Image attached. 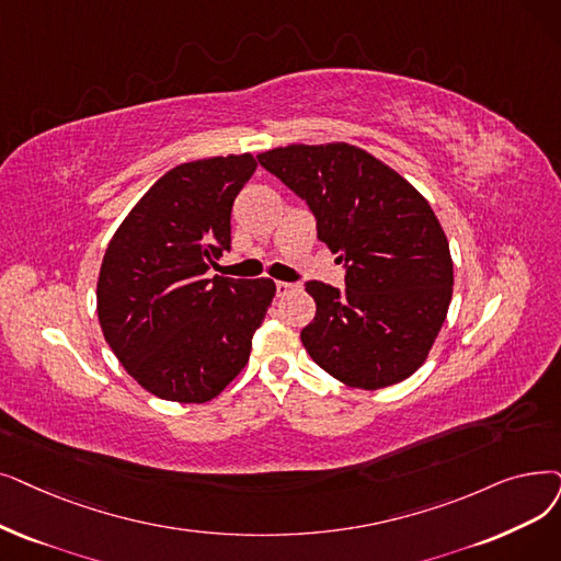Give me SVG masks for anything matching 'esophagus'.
I'll return each instance as SVG.
<instances>
[{"label": "esophagus", "mask_w": 561, "mask_h": 561, "mask_svg": "<svg viewBox=\"0 0 561 561\" xmlns=\"http://www.w3.org/2000/svg\"><path fill=\"white\" fill-rule=\"evenodd\" d=\"M275 286H277V296H288L290 290L298 288V284H290V282H275Z\"/></svg>", "instance_id": "34e87169"}]
</instances>
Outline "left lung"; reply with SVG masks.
<instances>
[{
  "mask_svg": "<svg viewBox=\"0 0 561 561\" xmlns=\"http://www.w3.org/2000/svg\"><path fill=\"white\" fill-rule=\"evenodd\" d=\"M256 158L309 204L319 238L348 265L346 288L307 282L316 316L300 339L311 359L357 389L410 378L454 290L449 242L424 194L346 141L288 144Z\"/></svg>",
  "mask_w": 561,
  "mask_h": 561,
  "instance_id": "8db88e82",
  "label": "left lung"
}]
</instances>
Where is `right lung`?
<instances>
[{
	"instance_id": "right-lung-1",
	"label": "right lung",
	"mask_w": 561,
	"mask_h": 561,
	"mask_svg": "<svg viewBox=\"0 0 561 561\" xmlns=\"http://www.w3.org/2000/svg\"><path fill=\"white\" fill-rule=\"evenodd\" d=\"M252 153L179 164L114 231L95 300L124 369L164 401L206 403L245 369L273 279L206 277L231 248V206L254 174Z\"/></svg>"
}]
</instances>
